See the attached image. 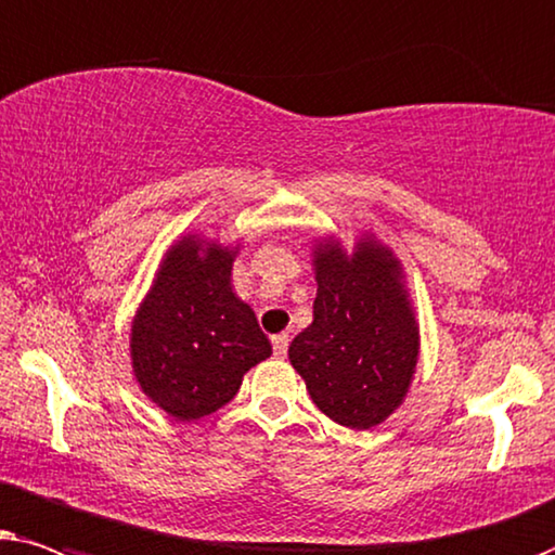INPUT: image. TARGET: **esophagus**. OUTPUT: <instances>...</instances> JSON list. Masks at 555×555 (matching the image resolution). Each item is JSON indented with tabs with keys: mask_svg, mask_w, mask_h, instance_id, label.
<instances>
[{
	"mask_svg": "<svg viewBox=\"0 0 555 555\" xmlns=\"http://www.w3.org/2000/svg\"><path fill=\"white\" fill-rule=\"evenodd\" d=\"M271 345H273V352L282 354V358H284L286 350H289V335H284V332H282V335H273Z\"/></svg>",
	"mask_w": 555,
	"mask_h": 555,
	"instance_id": "1",
	"label": "esophagus"
}]
</instances>
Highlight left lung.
Listing matches in <instances>:
<instances>
[{
    "instance_id": "obj_1",
    "label": "left lung",
    "mask_w": 555,
    "mask_h": 555,
    "mask_svg": "<svg viewBox=\"0 0 555 555\" xmlns=\"http://www.w3.org/2000/svg\"><path fill=\"white\" fill-rule=\"evenodd\" d=\"M314 320L289 345V360L324 416L371 428L401 405L418 358V332L398 261L363 241L347 258L317 248Z\"/></svg>"
}]
</instances>
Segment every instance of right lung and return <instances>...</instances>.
I'll list each match as a JSON object with an SVG mask.
<instances>
[{
	"instance_id": "obj_1",
	"label": "right lung",
	"mask_w": 555,
	"mask_h": 555,
	"mask_svg": "<svg viewBox=\"0 0 555 555\" xmlns=\"http://www.w3.org/2000/svg\"><path fill=\"white\" fill-rule=\"evenodd\" d=\"M184 238L169 248L131 327L139 386L180 421L218 411L271 354L254 309L233 294V254Z\"/></svg>"
}]
</instances>
